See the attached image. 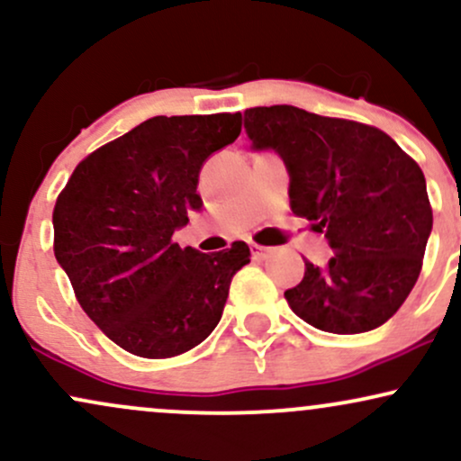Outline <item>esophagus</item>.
I'll use <instances>...</instances> for the list:
<instances>
[{
  "label": "esophagus",
  "mask_w": 461,
  "mask_h": 461,
  "mask_svg": "<svg viewBox=\"0 0 461 461\" xmlns=\"http://www.w3.org/2000/svg\"><path fill=\"white\" fill-rule=\"evenodd\" d=\"M271 251H273L271 247L256 245V242H253V245H251V256L258 258V260H264V258H268V256H271Z\"/></svg>",
  "instance_id": "34e87169"
}]
</instances>
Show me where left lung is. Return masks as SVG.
Segmentation results:
<instances>
[{
	"label": "left lung",
	"instance_id": "left-lung-1",
	"mask_svg": "<svg viewBox=\"0 0 461 461\" xmlns=\"http://www.w3.org/2000/svg\"><path fill=\"white\" fill-rule=\"evenodd\" d=\"M245 130L253 147L284 158L290 208L333 251L325 267L305 260L303 279L284 293L290 308L330 333L384 325L414 288L433 225L414 158L373 125L294 105L249 108Z\"/></svg>",
	"mask_w": 461,
	"mask_h": 461
}]
</instances>
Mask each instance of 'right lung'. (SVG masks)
Returning a JSON list of instances; mask_svg holds the SVG:
<instances>
[{
  "mask_svg": "<svg viewBox=\"0 0 461 461\" xmlns=\"http://www.w3.org/2000/svg\"><path fill=\"white\" fill-rule=\"evenodd\" d=\"M242 114L153 116L77 164L54 205V253L77 303L114 345L147 359L203 342L223 314L247 242L201 253L173 242L199 171L234 142Z\"/></svg>",
  "mask_w": 461,
  "mask_h": 461,
  "instance_id": "right-lung-1",
  "label": "right lung"
}]
</instances>
